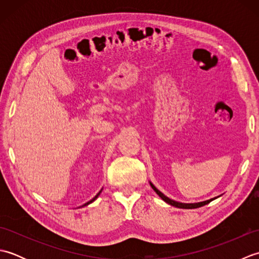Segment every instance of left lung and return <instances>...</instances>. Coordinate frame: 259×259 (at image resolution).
<instances>
[{
  "label": "left lung",
  "mask_w": 259,
  "mask_h": 259,
  "mask_svg": "<svg viewBox=\"0 0 259 259\" xmlns=\"http://www.w3.org/2000/svg\"><path fill=\"white\" fill-rule=\"evenodd\" d=\"M150 186H151V188L157 192V195H158L159 197H160L163 201H166L167 203H169V205H171V206H174V207H177V208H183V209H194V208H199V207H201V206H205V205H207V203H209V202L212 201L213 199H216V198H217V197H214V198H211V199H209V200L200 201V202L185 203V202H179V201H175V200H172V199H170V198H168L167 196H164L160 190H158V189L156 188V187L153 186V184H151V183H150Z\"/></svg>",
  "instance_id": "1"
}]
</instances>
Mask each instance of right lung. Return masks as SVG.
Segmentation results:
<instances>
[{
	"instance_id": "1",
	"label": "right lung",
	"mask_w": 259,
	"mask_h": 259,
	"mask_svg": "<svg viewBox=\"0 0 259 259\" xmlns=\"http://www.w3.org/2000/svg\"><path fill=\"white\" fill-rule=\"evenodd\" d=\"M101 191H102V189H101V190H100V191H99V192H98V194H97V195H96V196H95V197H93V198H92V199H91V200H90V201H88V202H85V203H84V205H83V206H88V205H89V203H91V202H93V201H95V200H96V199H97V198H98V197H99V195H100V194H101ZM83 206H82V207H83Z\"/></svg>"
}]
</instances>
